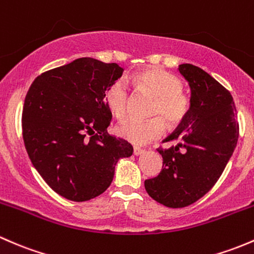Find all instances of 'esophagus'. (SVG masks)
Masks as SVG:
<instances>
[{
	"label": "esophagus",
	"mask_w": 254,
	"mask_h": 254,
	"mask_svg": "<svg viewBox=\"0 0 254 254\" xmlns=\"http://www.w3.org/2000/svg\"><path fill=\"white\" fill-rule=\"evenodd\" d=\"M133 153H134V155H140V154L144 153V149H142L140 146H134L133 148Z\"/></svg>",
	"instance_id": "esophagus-1"
}]
</instances>
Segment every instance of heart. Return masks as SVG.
<instances>
[{
    "mask_svg": "<svg viewBox=\"0 0 254 254\" xmlns=\"http://www.w3.org/2000/svg\"><path fill=\"white\" fill-rule=\"evenodd\" d=\"M130 82L139 91L154 96L150 116L153 119H127L116 127L117 134L137 145L160 138L170 128L181 126L192 109L190 96L184 90V82L180 77L165 69L151 67L135 73ZM105 103L117 119H124L129 110V89L124 79H116L106 88Z\"/></svg>",
    "mask_w": 254,
    "mask_h": 254,
    "instance_id": "1",
    "label": "heart"
}]
</instances>
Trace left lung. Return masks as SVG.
<instances>
[{
	"label": "left lung",
	"instance_id": "obj_1",
	"mask_svg": "<svg viewBox=\"0 0 254 254\" xmlns=\"http://www.w3.org/2000/svg\"><path fill=\"white\" fill-rule=\"evenodd\" d=\"M180 73L192 90V109L186 121L159 148L163 169L144 181L148 194L169 208L197 202L216 184L239 139V121L234 99L218 80L197 66L184 64Z\"/></svg>",
	"mask_w": 254,
	"mask_h": 254
}]
</instances>
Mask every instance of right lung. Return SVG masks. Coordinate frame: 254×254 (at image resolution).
I'll return each instance as SVG.
<instances>
[{"label":"right lung","instance_id":"obj_1","mask_svg":"<svg viewBox=\"0 0 254 254\" xmlns=\"http://www.w3.org/2000/svg\"><path fill=\"white\" fill-rule=\"evenodd\" d=\"M122 70L117 64L83 57L41 73L25 96L28 155L44 181L73 202L105 192L119 159L133 153L127 140L108 133L112 115L104 94Z\"/></svg>","mask_w":254,"mask_h":254}]
</instances>
